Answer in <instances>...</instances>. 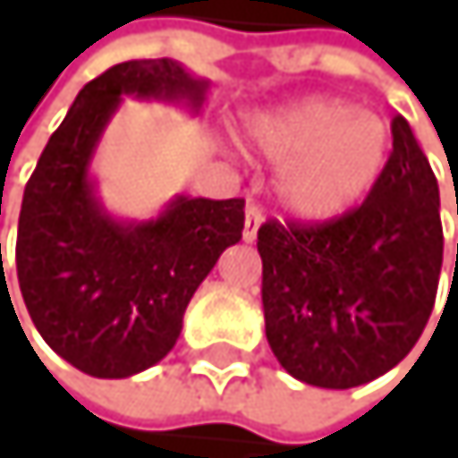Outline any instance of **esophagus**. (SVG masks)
Segmentation results:
<instances>
[{"label":"esophagus","instance_id":"esophagus-1","mask_svg":"<svg viewBox=\"0 0 458 458\" xmlns=\"http://www.w3.org/2000/svg\"><path fill=\"white\" fill-rule=\"evenodd\" d=\"M260 222H263L260 208H258L255 203H247V214H244V233H242L247 244H252V242L258 239V227H260Z\"/></svg>","mask_w":458,"mask_h":458}]
</instances>
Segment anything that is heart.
Masks as SVG:
<instances>
[{
  "label": "heart",
  "instance_id": "obj_1",
  "mask_svg": "<svg viewBox=\"0 0 458 458\" xmlns=\"http://www.w3.org/2000/svg\"><path fill=\"white\" fill-rule=\"evenodd\" d=\"M255 150L283 165L277 198L299 219L327 222L354 208L382 178L393 137L374 112L341 98H305L252 123Z\"/></svg>",
  "mask_w": 458,
  "mask_h": 458
}]
</instances>
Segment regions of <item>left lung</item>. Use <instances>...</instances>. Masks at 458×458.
I'll return each instance as SVG.
<instances>
[{"label": "left lung", "mask_w": 458, "mask_h": 458, "mask_svg": "<svg viewBox=\"0 0 458 458\" xmlns=\"http://www.w3.org/2000/svg\"><path fill=\"white\" fill-rule=\"evenodd\" d=\"M258 252L267 341L293 379L349 390L395 368L423 335L443 269L439 186L410 123L393 117L390 162L362 206L263 222Z\"/></svg>", "instance_id": "8db88e82"}]
</instances>
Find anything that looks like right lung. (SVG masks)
Masks as SVG:
<instances>
[{
    "label": "right lung",
    "instance_id": "obj_1",
    "mask_svg": "<svg viewBox=\"0 0 458 458\" xmlns=\"http://www.w3.org/2000/svg\"><path fill=\"white\" fill-rule=\"evenodd\" d=\"M206 79L175 60H129L87 81L27 181L15 269L32 324L79 371L126 379L175 346L189 299L244 231V200L175 198L148 222H117L96 198L90 159L123 96L183 101Z\"/></svg>",
    "mask_w": 458,
    "mask_h": 458
}]
</instances>
